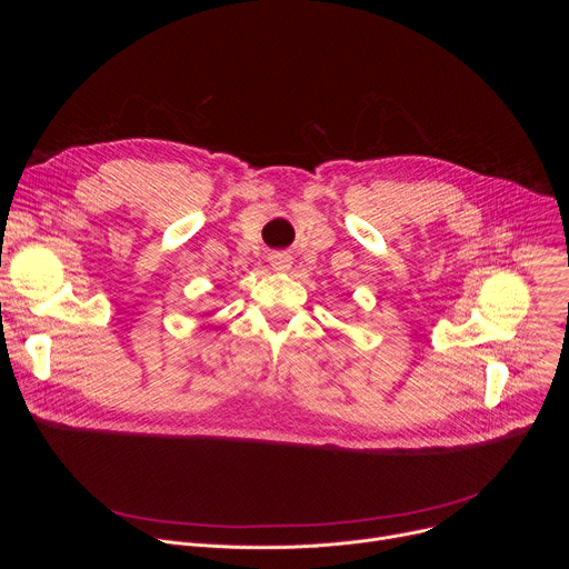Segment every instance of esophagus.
<instances>
[{"label":"esophagus","mask_w":569,"mask_h":569,"mask_svg":"<svg viewBox=\"0 0 569 569\" xmlns=\"http://www.w3.org/2000/svg\"><path fill=\"white\" fill-rule=\"evenodd\" d=\"M268 261H270V266H272L274 270H288V268L292 266V259H290L286 252H272V254L268 257Z\"/></svg>","instance_id":"esophagus-1"}]
</instances>
